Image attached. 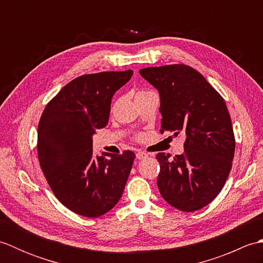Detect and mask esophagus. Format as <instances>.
<instances>
[{
	"label": "esophagus",
	"mask_w": 263,
	"mask_h": 263,
	"mask_svg": "<svg viewBox=\"0 0 263 263\" xmlns=\"http://www.w3.org/2000/svg\"><path fill=\"white\" fill-rule=\"evenodd\" d=\"M148 157V154L142 152V150H139V152L137 153V159H144Z\"/></svg>",
	"instance_id": "esophagus-1"
}]
</instances>
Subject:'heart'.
<instances>
[{
    "label": "heart",
    "instance_id": "obj_1",
    "mask_svg": "<svg viewBox=\"0 0 263 263\" xmlns=\"http://www.w3.org/2000/svg\"><path fill=\"white\" fill-rule=\"evenodd\" d=\"M141 92H144V91H141Z\"/></svg>",
    "mask_w": 263,
    "mask_h": 263
}]
</instances>
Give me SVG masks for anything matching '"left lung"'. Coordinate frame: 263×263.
<instances>
[{"mask_svg":"<svg viewBox=\"0 0 263 263\" xmlns=\"http://www.w3.org/2000/svg\"><path fill=\"white\" fill-rule=\"evenodd\" d=\"M157 89L161 131L185 133L184 154L159 153L157 185L174 208L192 212L214 200L227 180L235 138L224 99L204 77L184 64L139 71Z\"/></svg>","mask_w":263,"mask_h":263,"instance_id":"1","label":"left lung"}]
</instances>
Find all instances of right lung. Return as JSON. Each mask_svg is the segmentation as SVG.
Instances as JSON below:
<instances>
[{
  "instance_id": "add662e5",
  "label": "right lung",
  "mask_w": 263,
  "mask_h": 263,
  "mask_svg": "<svg viewBox=\"0 0 263 263\" xmlns=\"http://www.w3.org/2000/svg\"><path fill=\"white\" fill-rule=\"evenodd\" d=\"M132 70L78 77L44 109L38 124V159L55 197L76 214L95 218L119 202L135 153L95 157L92 137L106 126L114 93Z\"/></svg>"
}]
</instances>
